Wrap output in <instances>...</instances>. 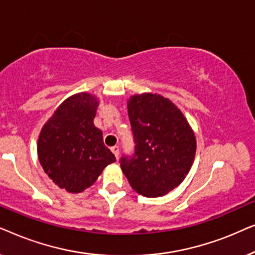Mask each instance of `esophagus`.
Instances as JSON below:
<instances>
[{"mask_svg": "<svg viewBox=\"0 0 255 255\" xmlns=\"http://www.w3.org/2000/svg\"><path fill=\"white\" fill-rule=\"evenodd\" d=\"M111 151H113L115 156H116V159H118V155H120V147H118V146H114V147H111Z\"/></svg>", "mask_w": 255, "mask_h": 255, "instance_id": "1", "label": "esophagus"}]
</instances>
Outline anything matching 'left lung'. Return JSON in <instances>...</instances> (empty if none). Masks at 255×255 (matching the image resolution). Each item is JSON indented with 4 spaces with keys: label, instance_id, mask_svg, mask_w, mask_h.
<instances>
[{
    "label": "left lung",
    "instance_id": "left-lung-1",
    "mask_svg": "<svg viewBox=\"0 0 255 255\" xmlns=\"http://www.w3.org/2000/svg\"><path fill=\"white\" fill-rule=\"evenodd\" d=\"M128 113L135 151L121 160V168L138 194L163 196L182 183L193 166L195 132L182 111L159 94L130 96Z\"/></svg>",
    "mask_w": 255,
    "mask_h": 255
}]
</instances>
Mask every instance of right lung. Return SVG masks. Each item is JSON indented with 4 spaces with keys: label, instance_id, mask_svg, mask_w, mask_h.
Masks as SVG:
<instances>
[{
    "label": "right lung",
    "instance_id": "1",
    "mask_svg": "<svg viewBox=\"0 0 255 255\" xmlns=\"http://www.w3.org/2000/svg\"><path fill=\"white\" fill-rule=\"evenodd\" d=\"M100 101L96 95L78 93L59 106L41 128L38 159L47 176L72 194L95 183L103 169L116 158L94 125Z\"/></svg>",
    "mask_w": 255,
    "mask_h": 255
}]
</instances>
